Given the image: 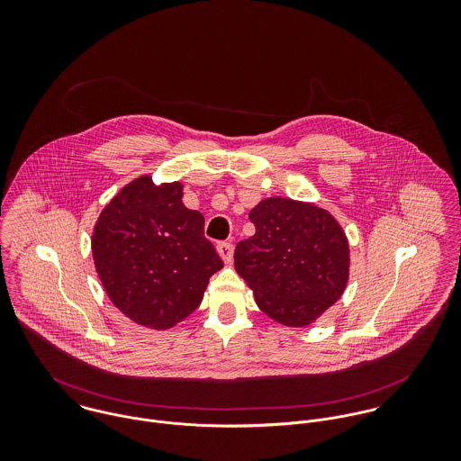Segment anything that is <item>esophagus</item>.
I'll list each match as a JSON object with an SVG mask.
<instances>
[{
  "label": "esophagus",
  "instance_id": "34e87169",
  "mask_svg": "<svg viewBox=\"0 0 461 461\" xmlns=\"http://www.w3.org/2000/svg\"><path fill=\"white\" fill-rule=\"evenodd\" d=\"M220 258L223 259V263H230L232 261V256H234V245L232 243H218L216 247Z\"/></svg>",
  "mask_w": 461,
  "mask_h": 461
}]
</instances>
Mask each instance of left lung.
Returning a JSON list of instances; mask_svg holds the SVG:
<instances>
[{
    "label": "left lung",
    "mask_w": 461,
    "mask_h": 461,
    "mask_svg": "<svg viewBox=\"0 0 461 461\" xmlns=\"http://www.w3.org/2000/svg\"><path fill=\"white\" fill-rule=\"evenodd\" d=\"M256 234L240 241L234 267L273 321L303 329L342 296L349 245L327 209L293 198H263L249 214Z\"/></svg>",
    "instance_id": "left-lung-1"
}]
</instances>
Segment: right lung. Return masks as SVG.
<instances>
[{
    "instance_id": "1",
    "label": "right lung",
    "mask_w": 461,
    "mask_h": 461,
    "mask_svg": "<svg viewBox=\"0 0 461 461\" xmlns=\"http://www.w3.org/2000/svg\"><path fill=\"white\" fill-rule=\"evenodd\" d=\"M95 271L131 321L168 330L188 318L223 267L203 238L202 212L183 203V185L140 176L101 211L92 232Z\"/></svg>"
}]
</instances>
